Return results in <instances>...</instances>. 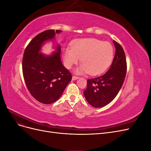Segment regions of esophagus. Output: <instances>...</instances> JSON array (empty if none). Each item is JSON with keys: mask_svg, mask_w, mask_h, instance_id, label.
<instances>
[{"mask_svg": "<svg viewBox=\"0 0 151 151\" xmlns=\"http://www.w3.org/2000/svg\"><path fill=\"white\" fill-rule=\"evenodd\" d=\"M79 78V77L78 76H72V80H76V79H77Z\"/></svg>", "mask_w": 151, "mask_h": 151, "instance_id": "34e87169", "label": "esophagus"}]
</instances>
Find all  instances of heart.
Segmentation results:
<instances>
[{
    "label": "heart",
    "instance_id": "obj_1",
    "mask_svg": "<svg viewBox=\"0 0 151 151\" xmlns=\"http://www.w3.org/2000/svg\"><path fill=\"white\" fill-rule=\"evenodd\" d=\"M113 58V48L111 43L95 38L76 40L72 48L63 50V58L67 68H71L81 58L83 63L76 70L77 73L98 75L103 72L111 64Z\"/></svg>",
    "mask_w": 151,
    "mask_h": 151
}]
</instances>
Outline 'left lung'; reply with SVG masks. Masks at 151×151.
<instances>
[{"instance_id": "obj_1", "label": "left lung", "mask_w": 151, "mask_h": 151, "mask_svg": "<svg viewBox=\"0 0 151 151\" xmlns=\"http://www.w3.org/2000/svg\"><path fill=\"white\" fill-rule=\"evenodd\" d=\"M116 52L111 65L104 74L87 81L84 94L87 101L95 108H101L111 102L124 82L127 72L126 57L122 47L113 40Z\"/></svg>"}]
</instances>
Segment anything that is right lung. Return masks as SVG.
Masks as SVG:
<instances>
[{
    "mask_svg": "<svg viewBox=\"0 0 151 151\" xmlns=\"http://www.w3.org/2000/svg\"><path fill=\"white\" fill-rule=\"evenodd\" d=\"M61 30L48 29L31 40L22 57V74L27 89L39 102L49 104L57 101L72 80L71 73L62 65L60 46L57 52L45 56L40 53L45 42L53 40Z\"/></svg>",
    "mask_w": 151,
    "mask_h": 151,
    "instance_id": "right-lung-1",
    "label": "right lung"
}]
</instances>
